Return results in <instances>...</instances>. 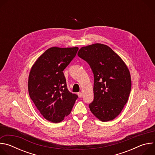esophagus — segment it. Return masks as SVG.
Listing matches in <instances>:
<instances>
[{"label": "esophagus", "instance_id": "obj_1", "mask_svg": "<svg viewBox=\"0 0 155 155\" xmlns=\"http://www.w3.org/2000/svg\"><path fill=\"white\" fill-rule=\"evenodd\" d=\"M77 94H78V96L79 97H82V93L81 92H79Z\"/></svg>", "mask_w": 155, "mask_h": 155}]
</instances>
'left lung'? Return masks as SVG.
I'll return each mask as SVG.
<instances>
[{
    "label": "left lung",
    "mask_w": 155,
    "mask_h": 155,
    "mask_svg": "<svg viewBox=\"0 0 155 155\" xmlns=\"http://www.w3.org/2000/svg\"><path fill=\"white\" fill-rule=\"evenodd\" d=\"M78 56L88 63L94 75L91 112L102 121L113 120L122 111L130 92L128 68L117 53L104 44L82 47Z\"/></svg>",
    "instance_id": "left-lung-1"
}]
</instances>
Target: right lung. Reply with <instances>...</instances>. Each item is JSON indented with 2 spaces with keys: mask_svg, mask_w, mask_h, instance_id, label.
I'll return each mask as SVG.
<instances>
[{
  "mask_svg": "<svg viewBox=\"0 0 155 155\" xmlns=\"http://www.w3.org/2000/svg\"><path fill=\"white\" fill-rule=\"evenodd\" d=\"M78 47H52L44 52L31 70L29 96L43 117L59 123L70 114L78 96L67 87L63 71L75 58Z\"/></svg>",
  "mask_w": 155,
  "mask_h": 155,
  "instance_id": "1",
  "label": "right lung"
}]
</instances>
